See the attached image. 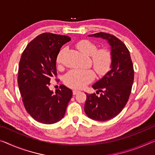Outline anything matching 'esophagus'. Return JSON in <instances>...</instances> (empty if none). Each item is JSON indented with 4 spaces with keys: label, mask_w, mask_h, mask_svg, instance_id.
<instances>
[{
    "label": "esophagus",
    "mask_w": 155,
    "mask_h": 155,
    "mask_svg": "<svg viewBox=\"0 0 155 155\" xmlns=\"http://www.w3.org/2000/svg\"><path fill=\"white\" fill-rule=\"evenodd\" d=\"M80 91L79 90H72V93H73V94L74 95H76L77 94H78V92H79Z\"/></svg>",
    "instance_id": "34e87169"
}]
</instances>
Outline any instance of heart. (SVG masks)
Here are the masks:
<instances>
[{"mask_svg":"<svg viewBox=\"0 0 155 155\" xmlns=\"http://www.w3.org/2000/svg\"><path fill=\"white\" fill-rule=\"evenodd\" d=\"M77 48L81 52L87 56H91V59L95 72L99 75L106 73L112 64V54L106 48L97 50V46L88 40H83L77 43ZM63 50H61L57 56L56 61L61 63ZM94 73L91 70L74 69L66 74L64 83L67 86L74 89H82L94 79Z\"/></svg>","mask_w":155,"mask_h":155,"instance_id":"b5f03b06","label":"heart"}]
</instances>
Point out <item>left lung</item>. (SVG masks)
Wrapping results in <instances>:
<instances>
[{"instance_id":"left-lung-1","label":"left lung","mask_w":155,"mask_h":155,"mask_svg":"<svg viewBox=\"0 0 155 155\" xmlns=\"http://www.w3.org/2000/svg\"><path fill=\"white\" fill-rule=\"evenodd\" d=\"M91 37L106 39L111 46V70L92 85L97 94H87L84 110L90 119L107 121L114 118L126 106L134 81V68L126 45L110 34L99 32Z\"/></svg>"}]
</instances>
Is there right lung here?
Segmentation results:
<instances>
[{"label": "right lung", "instance_id": "obj_1", "mask_svg": "<svg viewBox=\"0 0 155 155\" xmlns=\"http://www.w3.org/2000/svg\"><path fill=\"white\" fill-rule=\"evenodd\" d=\"M71 40L68 36L43 33L34 38L22 54L18 85L26 111L40 123L51 124L64 117L72 91L61 85L55 93L49 89L56 77V58L60 49Z\"/></svg>", "mask_w": 155, "mask_h": 155}]
</instances>
